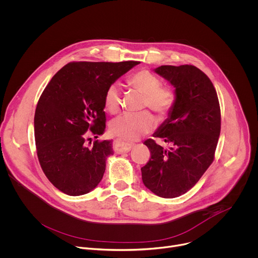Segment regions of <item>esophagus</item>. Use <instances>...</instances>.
<instances>
[{"mask_svg":"<svg viewBox=\"0 0 258 258\" xmlns=\"http://www.w3.org/2000/svg\"><path fill=\"white\" fill-rule=\"evenodd\" d=\"M135 144L132 143H126V142H122L120 140H115L113 143V148L114 151L117 153H122V152H128L131 151V149L134 147Z\"/></svg>","mask_w":258,"mask_h":258,"instance_id":"esophagus-1","label":"esophagus"}]
</instances>
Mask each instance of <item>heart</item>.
Listing matches in <instances>:
<instances>
[{
    "instance_id": "1",
    "label": "heart",
    "mask_w": 258,
    "mask_h": 258,
    "mask_svg": "<svg viewBox=\"0 0 258 258\" xmlns=\"http://www.w3.org/2000/svg\"><path fill=\"white\" fill-rule=\"evenodd\" d=\"M128 84L145 97L143 107H149L160 117L168 116L173 110L177 95L170 86H163L159 77L147 69H142L133 74ZM120 93L116 83L108 86L104 94V106L110 113H115L120 108ZM155 120L148 111L138 114L123 113L113 118L109 124L110 133L124 141H136L141 136L153 131Z\"/></svg>"
}]
</instances>
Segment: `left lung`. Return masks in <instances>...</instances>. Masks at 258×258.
<instances>
[{
    "instance_id": "left-lung-1",
    "label": "left lung",
    "mask_w": 258,
    "mask_h": 258,
    "mask_svg": "<svg viewBox=\"0 0 258 258\" xmlns=\"http://www.w3.org/2000/svg\"><path fill=\"white\" fill-rule=\"evenodd\" d=\"M174 85L176 103L154 134L171 145L145 141L151 158L142 171L145 186L163 198L179 197L200 180L215 158L221 130L216 89L209 77L193 65H163L155 69Z\"/></svg>"
}]
</instances>
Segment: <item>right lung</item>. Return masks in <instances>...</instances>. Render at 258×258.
I'll return each mask as SVG.
<instances>
[{
    "label": "right lung",
    "instance_id": "1",
    "mask_svg": "<svg viewBox=\"0 0 258 258\" xmlns=\"http://www.w3.org/2000/svg\"><path fill=\"white\" fill-rule=\"evenodd\" d=\"M139 61L70 62L42 92L35 111L37 156L48 180L69 196L84 195L101 181L112 141H94L105 130L104 94ZM91 144V143H90Z\"/></svg>",
    "mask_w": 258,
    "mask_h": 258
}]
</instances>
